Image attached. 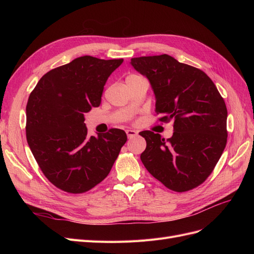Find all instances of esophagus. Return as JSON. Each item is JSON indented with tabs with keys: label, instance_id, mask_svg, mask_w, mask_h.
<instances>
[{
	"label": "esophagus",
	"instance_id": "34e87169",
	"mask_svg": "<svg viewBox=\"0 0 254 254\" xmlns=\"http://www.w3.org/2000/svg\"><path fill=\"white\" fill-rule=\"evenodd\" d=\"M126 133H127V136L129 137V139H132V137L137 135V131H135V130H131V129L126 130Z\"/></svg>",
	"mask_w": 254,
	"mask_h": 254
}]
</instances>
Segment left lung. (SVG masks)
I'll return each mask as SVG.
<instances>
[{
	"instance_id": "1",
	"label": "left lung",
	"mask_w": 254,
	"mask_h": 254,
	"mask_svg": "<svg viewBox=\"0 0 254 254\" xmlns=\"http://www.w3.org/2000/svg\"><path fill=\"white\" fill-rule=\"evenodd\" d=\"M131 65L148 78L156 95L160 122L174 121L165 140L142 131L146 149L141 160L156 179L175 191L203 183L227 144L228 111L216 86L203 71L166 55L131 58Z\"/></svg>"
}]
</instances>
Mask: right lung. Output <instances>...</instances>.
<instances>
[{
	"mask_svg": "<svg viewBox=\"0 0 254 254\" xmlns=\"http://www.w3.org/2000/svg\"><path fill=\"white\" fill-rule=\"evenodd\" d=\"M123 59L82 56L44 74L26 105V139L43 175L59 190L82 194L110 173L127 141L124 130L88 137L84 113L101 105Z\"/></svg>",
	"mask_w": 254,
	"mask_h": 254,
	"instance_id": "add662e5",
	"label": "right lung"
}]
</instances>
